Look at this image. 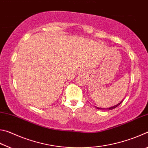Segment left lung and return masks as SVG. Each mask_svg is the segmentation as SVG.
Segmentation results:
<instances>
[{
  "instance_id": "1",
  "label": "left lung",
  "mask_w": 148,
  "mask_h": 148,
  "mask_svg": "<svg viewBox=\"0 0 148 148\" xmlns=\"http://www.w3.org/2000/svg\"><path fill=\"white\" fill-rule=\"evenodd\" d=\"M123 100H122V101L120 102H119L118 104H116V105H114V106H111V107H109V108H99V107H97V106H95V108L96 109H97V110H113V109H114V108H116V107H117L119 106V105L121 103V102H123Z\"/></svg>"
}]
</instances>
